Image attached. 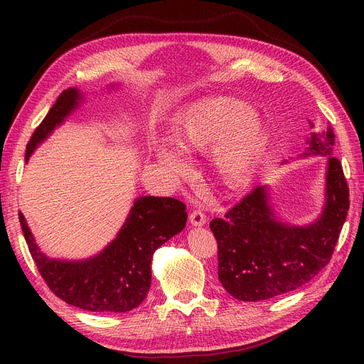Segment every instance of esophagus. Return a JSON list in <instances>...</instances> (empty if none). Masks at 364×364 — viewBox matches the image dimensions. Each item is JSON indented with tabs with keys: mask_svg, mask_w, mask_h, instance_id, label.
I'll use <instances>...</instances> for the list:
<instances>
[{
	"mask_svg": "<svg viewBox=\"0 0 364 364\" xmlns=\"http://www.w3.org/2000/svg\"><path fill=\"white\" fill-rule=\"evenodd\" d=\"M190 222L194 226H202L206 223V215L203 214V211H200V209H194V211H191L190 214Z\"/></svg>",
	"mask_w": 364,
	"mask_h": 364,
	"instance_id": "obj_1",
	"label": "esophagus"
}]
</instances>
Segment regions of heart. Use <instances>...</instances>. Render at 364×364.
Listing matches in <instances>:
<instances>
[{"label":"heart","instance_id":"b5f03b06","mask_svg":"<svg viewBox=\"0 0 364 364\" xmlns=\"http://www.w3.org/2000/svg\"><path fill=\"white\" fill-rule=\"evenodd\" d=\"M173 141L185 153L214 147L217 176L226 185L243 183L264 151V130L253 109L238 100L220 98L193 107L174 123ZM158 156L174 176L188 171L181 153L170 144Z\"/></svg>","mask_w":364,"mask_h":364}]
</instances>
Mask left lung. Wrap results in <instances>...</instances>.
I'll use <instances>...</instances> for the list:
<instances>
[{
  "label": "left lung",
  "instance_id": "1",
  "mask_svg": "<svg viewBox=\"0 0 364 364\" xmlns=\"http://www.w3.org/2000/svg\"><path fill=\"white\" fill-rule=\"evenodd\" d=\"M308 144L305 156L328 155L326 205L316 223L299 228L278 222L266 186H257L209 223L217 240L218 279L238 301H266L299 289L333 257L348 215L349 186L341 162L333 156L331 124L313 134Z\"/></svg>",
  "mask_w": 364,
  "mask_h": 364
}]
</instances>
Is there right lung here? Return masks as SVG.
I'll list each match as a JSON object with an SVG mask.
<instances>
[{"label":"right lung","instance_id":"add662e5","mask_svg":"<svg viewBox=\"0 0 364 364\" xmlns=\"http://www.w3.org/2000/svg\"><path fill=\"white\" fill-rule=\"evenodd\" d=\"M80 94L63 91L27 144L26 159L50 132L77 106ZM19 223L30 255L48 289L67 304L87 311L126 313L134 310L150 289L151 257L186 223L185 205L173 197L136 199L118 237L100 255L86 261L50 259L39 250L23 213Z\"/></svg>","mask_w":364,"mask_h":364}]
</instances>
